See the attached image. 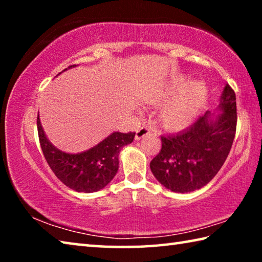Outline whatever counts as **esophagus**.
I'll return each instance as SVG.
<instances>
[{"label": "esophagus", "instance_id": "34e87169", "mask_svg": "<svg viewBox=\"0 0 262 262\" xmlns=\"http://www.w3.org/2000/svg\"><path fill=\"white\" fill-rule=\"evenodd\" d=\"M150 134V128L148 127H141L140 129L136 130V134H135V140L139 141L141 139H143L144 136H147Z\"/></svg>", "mask_w": 262, "mask_h": 262}]
</instances>
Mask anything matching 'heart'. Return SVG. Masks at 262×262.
I'll list each match as a JSON object with an SVG mask.
<instances>
[{"mask_svg":"<svg viewBox=\"0 0 262 262\" xmlns=\"http://www.w3.org/2000/svg\"><path fill=\"white\" fill-rule=\"evenodd\" d=\"M208 90L200 81L178 76L167 81L152 95L154 104L168 100L159 110L158 120L167 130H181L192 125L206 104Z\"/></svg>","mask_w":262,"mask_h":262,"instance_id":"obj_1","label":"heart"}]
</instances>
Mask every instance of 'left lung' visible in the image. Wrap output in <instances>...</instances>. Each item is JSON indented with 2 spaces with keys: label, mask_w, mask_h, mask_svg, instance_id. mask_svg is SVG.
<instances>
[{
  "label": "left lung",
  "mask_w": 262,
  "mask_h": 262,
  "mask_svg": "<svg viewBox=\"0 0 262 262\" xmlns=\"http://www.w3.org/2000/svg\"><path fill=\"white\" fill-rule=\"evenodd\" d=\"M236 127V95L227 84L215 112L207 111L178 134L162 136L161 151L150 163L155 178L176 193L202 188L227 159Z\"/></svg>",
  "instance_id": "1"
}]
</instances>
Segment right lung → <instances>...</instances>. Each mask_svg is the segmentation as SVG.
I'll list each match as a JSON object with an SVG mask.
<instances>
[{"mask_svg": "<svg viewBox=\"0 0 262 262\" xmlns=\"http://www.w3.org/2000/svg\"><path fill=\"white\" fill-rule=\"evenodd\" d=\"M74 67L76 66H70L63 72ZM37 126L41 150L52 171L66 186L82 193L98 192L112 181L119 168V154L135 137V133L132 132H113L85 151L68 154L48 140L39 115Z\"/></svg>", "mask_w": 262, "mask_h": 262, "instance_id": "right-lung-1", "label": "right lung"}]
</instances>
